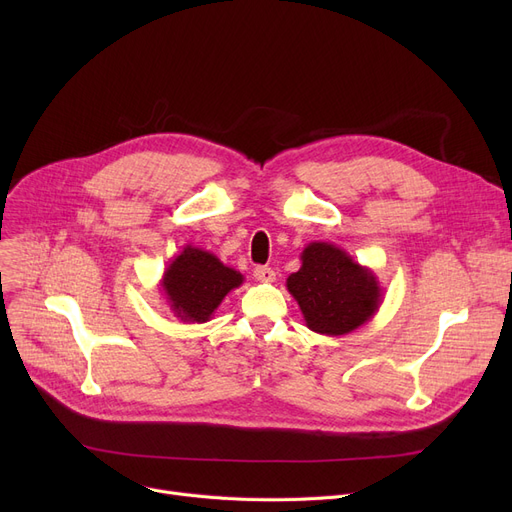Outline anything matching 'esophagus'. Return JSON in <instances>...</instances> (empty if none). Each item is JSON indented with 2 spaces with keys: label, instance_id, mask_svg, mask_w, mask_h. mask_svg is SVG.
Listing matches in <instances>:
<instances>
[{
  "label": "esophagus",
  "instance_id": "34e87169",
  "mask_svg": "<svg viewBox=\"0 0 512 512\" xmlns=\"http://www.w3.org/2000/svg\"><path fill=\"white\" fill-rule=\"evenodd\" d=\"M253 276H255V280H257V282H263V284H270V282H274V280H276V272L272 270V267H267V265H259V267H255V270H253Z\"/></svg>",
  "mask_w": 512,
  "mask_h": 512
}]
</instances>
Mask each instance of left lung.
Segmentation results:
<instances>
[{"mask_svg": "<svg viewBox=\"0 0 512 512\" xmlns=\"http://www.w3.org/2000/svg\"><path fill=\"white\" fill-rule=\"evenodd\" d=\"M286 288L299 303L307 328L326 336L367 324L384 294L378 276L332 242H309L301 253V270L286 278Z\"/></svg>", "mask_w": 512, "mask_h": 512, "instance_id": "left-lung-1", "label": "left lung"}]
</instances>
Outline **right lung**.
Wrapping results in <instances>:
<instances>
[{"instance_id":"1","label":"right lung","mask_w":512,"mask_h":512,"mask_svg":"<svg viewBox=\"0 0 512 512\" xmlns=\"http://www.w3.org/2000/svg\"><path fill=\"white\" fill-rule=\"evenodd\" d=\"M242 274L209 251L186 245L161 278L172 313L184 324H205L226 294L242 284Z\"/></svg>"}]
</instances>
